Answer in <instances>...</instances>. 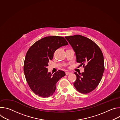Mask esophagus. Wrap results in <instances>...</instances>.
I'll return each mask as SVG.
<instances>
[{"mask_svg":"<svg viewBox=\"0 0 120 120\" xmlns=\"http://www.w3.org/2000/svg\"><path fill=\"white\" fill-rule=\"evenodd\" d=\"M70 74H71V73L69 72H65V75H69Z\"/></svg>","mask_w":120,"mask_h":120,"instance_id":"esophagus-1","label":"esophagus"}]
</instances>
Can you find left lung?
I'll list each match as a JSON object with an SVG mask.
<instances>
[{"instance_id":"left-lung-1","label":"left lung","mask_w":120,"mask_h":120,"mask_svg":"<svg viewBox=\"0 0 120 120\" xmlns=\"http://www.w3.org/2000/svg\"><path fill=\"white\" fill-rule=\"evenodd\" d=\"M65 38L75 52L76 62L84 68L82 74L74 73L76 76L74 86L81 93H89L96 88L103 75V54L99 47L86 37L76 35Z\"/></svg>"}]
</instances>
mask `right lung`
I'll return each instance as SVG.
<instances>
[{"label": "right lung", "mask_w": 120, "mask_h": 120, "mask_svg": "<svg viewBox=\"0 0 120 120\" xmlns=\"http://www.w3.org/2000/svg\"><path fill=\"white\" fill-rule=\"evenodd\" d=\"M68 44L62 37H46L37 41L28 49L24 72L29 86L36 94L45 98L55 93L57 82L65 74L61 70L51 74L48 72L46 67L49 61L53 59L55 51Z\"/></svg>", "instance_id": "obj_1"}]
</instances>
